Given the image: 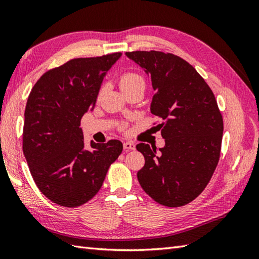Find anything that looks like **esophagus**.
Instances as JSON below:
<instances>
[{"label": "esophagus", "instance_id": "esophagus-1", "mask_svg": "<svg viewBox=\"0 0 259 259\" xmlns=\"http://www.w3.org/2000/svg\"><path fill=\"white\" fill-rule=\"evenodd\" d=\"M123 148L125 150H135L136 144L133 141H125V142H123Z\"/></svg>", "mask_w": 259, "mask_h": 259}]
</instances>
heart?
<instances>
[{
	"label": "heart",
	"mask_w": 259,
	"mask_h": 259,
	"mask_svg": "<svg viewBox=\"0 0 259 259\" xmlns=\"http://www.w3.org/2000/svg\"><path fill=\"white\" fill-rule=\"evenodd\" d=\"M137 85L145 87V80L141 75L137 73H124L120 79V88L121 90H126L130 88H134Z\"/></svg>",
	"instance_id": "obj_1"
}]
</instances>
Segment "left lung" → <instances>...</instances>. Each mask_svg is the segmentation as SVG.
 <instances>
[{
	"mask_svg": "<svg viewBox=\"0 0 259 259\" xmlns=\"http://www.w3.org/2000/svg\"><path fill=\"white\" fill-rule=\"evenodd\" d=\"M151 78L150 111L162 120L164 146L137 145L145 166L139 184L153 200L184 206L206 188L221 156L224 123L210 88L195 68L177 56L158 51L126 52Z\"/></svg>",
	"mask_w": 259,
	"mask_h": 259,
	"instance_id": "8db88e82",
	"label": "left lung"
}]
</instances>
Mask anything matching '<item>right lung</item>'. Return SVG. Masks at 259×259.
Returning a JSON list of instances; mask_svg holds the SVG:
<instances>
[{
  "label": "right lung",
  "mask_w": 259,
  "mask_h": 259,
  "mask_svg": "<svg viewBox=\"0 0 259 259\" xmlns=\"http://www.w3.org/2000/svg\"><path fill=\"white\" fill-rule=\"evenodd\" d=\"M121 58L112 53L80 58L43 74L27 98L23 153L37 188L51 201L78 207L100 190L119 140L84 146L80 121L95 109L103 78Z\"/></svg>",
  "instance_id": "obj_1"
}]
</instances>
